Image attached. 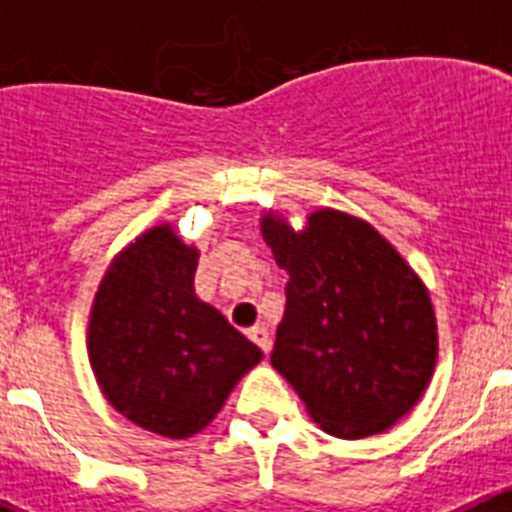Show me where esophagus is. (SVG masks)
<instances>
[{"label": "esophagus", "instance_id": "obj_1", "mask_svg": "<svg viewBox=\"0 0 512 512\" xmlns=\"http://www.w3.org/2000/svg\"><path fill=\"white\" fill-rule=\"evenodd\" d=\"M248 338H251V341L256 343V346H259L261 351H264V354H269V351H271V338H269V330H266V328H261V325H253V328L248 330Z\"/></svg>", "mask_w": 512, "mask_h": 512}]
</instances>
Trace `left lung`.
I'll return each instance as SVG.
<instances>
[{
  "label": "left lung",
  "instance_id": "obj_1",
  "mask_svg": "<svg viewBox=\"0 0 512 512\" xmlns=\"http://www.w3.org/2000/svg\"><path fill=\"white\" fill-rule=\"evenodd\" d=\"M261 233L289 274L271 366L330 436L387 431L436 366L423 282L372 225L343 212H312L302 233L266 215Z\"/></svg>",
  "mask_w": 512,
  "mask_h": 512
}]
</instances>
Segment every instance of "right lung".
<instances>
[{"label":"right lung","mask_w":512,"mask_h":512,"mask_svg":"<svg viewBox=\"0 0 512 512\" xmlns=\"http://www.w3.org/2000/svg\"><path fill=\"white\" fill-rule=\"evenodd\" d=\"M197 259L169 225L148 230L107 269L89 320V361L104 397L166 438L202 431L264 356L197 300Z\"/></svg>","instance_id":"obj_1"}]
</instances>
